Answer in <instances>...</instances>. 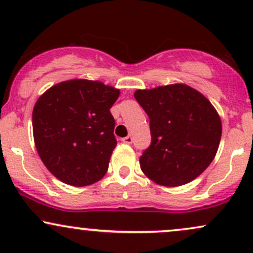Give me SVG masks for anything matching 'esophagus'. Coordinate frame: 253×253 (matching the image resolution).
<instances>
[{
    "label": "esophagus",
    "instance_id": "34e87169",
    "mask_svg": "<svg viewBox=\"0 0 253 253\" xmlns=\"http://www.w3.org/2000/svg\"><path fill=\"white\" fill-rule=\"evenodd\" d=\"M121 141H123L124 144H132V141H133L132 135H127V136H125V138L121 139Z\"/></svg>",
    "mask_w": 253,
    "mask_h": 253
}]
</instances>
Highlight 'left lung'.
<instances>
[{
    "mask_svg": "<svg viewBox=\"0 0 253 253\" xmlns=\"http://www.w3.org/2000/svg\"><path fill=\"white\" fill-rule=\"evenodd\" d=\"M150 119L151 145L139 159L143 172L165 187L187 184L210 167L221 139V119L207 97L187 84L136 90Z\"/></svg>",
    "mask_w": 253,
    "mask_h": 253,
    "instance_id": "8db88e82",
    "label": "left lung"
}]
</instances>
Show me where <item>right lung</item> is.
<instances>
[{
	"mask_svg": "<svg viewBox=\"0 0 253 253\" xmlns=\"http://www.w3.org/2000/svg\"><path fill=\"white\" fill-rule=\"evenodd\" d=\"M119 95L120 90L100 81L70 80L38 98L32 114L34 144L59 181L85 187L106 175L117 146L110 108Z\"/></svg>",
	"mask_w": 253,
	"mask_h": 253,
	"instance_id": "1",
	"label": "right lung"
}]
</instances>
